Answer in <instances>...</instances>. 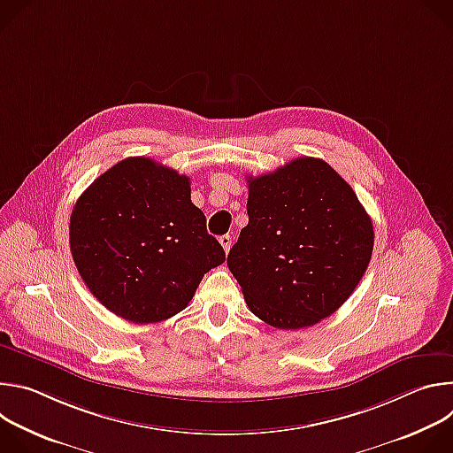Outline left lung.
Returning a JSON list of instances; mask_svg holds the SVG:
<instances>
[{
    "label": "left lung",
    "instance_id": "8db88e82",
    "mask_svg": "<svg viewBox=\"0 0 453 453\" xmlns=\"http://www.w3.org/2000/svg\"><path fill=\"white\" fill-rule=\"evenodd\" d=\"M186 175L128 157L79 197L70 247L81 278L112 313L138 325L184 310L204 274L226 262Z\"/></svg>",
    "mask_w": 453,
    "mask_h": 453
}]
</instances>
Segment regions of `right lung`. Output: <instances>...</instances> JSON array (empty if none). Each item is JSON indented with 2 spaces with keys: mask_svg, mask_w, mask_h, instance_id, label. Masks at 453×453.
<instances>
[{
  "mask_svg": "<svg viewBox=\"0 0 453 453\" xmlns=\"http://www.w3.org/2000/svg\"><path fill=\"white\" fill-rule=\"evenodd\" d=\"M247 215L227 267L256 317L299 330L346 303L369 265L374 233L355 191L328 163L297 157L250 177Z\"/></svg>",
  "mask_w": 453,
  "mask_h": 453,
  "instance_id": "add662e5",
  "label": "right lung"
}]
</instances>
